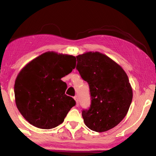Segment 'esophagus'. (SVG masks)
I'll list each match as a JSON object with an SVG mask.
<instances>
[{
    "instance_id": "34e87169",
    "label": "esophagus",
    "mask_w": 156,
    "mask_h": 156,
    "mask_svg": "<svg viewBox=\"0 0 156 156\" xmlns=\"http://www.w3.org/2000/svg\"><path fill=\"white\" fill-rule=\"evenodd\" d=\"M74 100H76V105L78 106V96H74Z\"/></svg>"
}]
</instances>
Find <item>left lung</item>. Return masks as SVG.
Returning <instances> with one entry per match:
<instances>
[{
    "label": "left lung",
    "mask_w": 156,
    "mask_h": 156,
    "mask_svg": "<svg viewBox=\"0 0 156 156\" xmlns=\"http://www.w3.org/2000/svg\"><path fill=\"white\" fill-rule=\"evenodd\" d=\"M76 58V69L90 89V107L82 112L84 124L96 132L115 127L126 116L133 98L127 75L102 53L86 52Z\"/></svg>",
    "instance_id": "left-lung-1"
}]
</instances>
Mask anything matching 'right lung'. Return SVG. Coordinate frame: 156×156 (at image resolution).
<instances>
[{
  "instance_id": "obj_1",
  "label": "right lung",
  "mask_w": 156,
  "mask_h": 156,
  "mask_svg": "<svg viewBox=\"0 0 156 156\" xmlns=\"http://www.w3.org/2000/svg\"><path fill=\"white\" fill-rule=\"evenodd\" d=\"M72 55L47 51L33 59L18 73L14 84L18 111L31 125L50 129L63 122L76 102L66 95L61 78L76 67Z\"/></svg>"
}]
</instances>
